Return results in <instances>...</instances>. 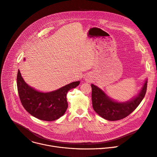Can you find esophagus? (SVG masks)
I'll return each mask as SVG.
<instances>
[{"label":"esophagus","instance_id":"1","mask_svg":"<svg viewBox=\"0 0 157 157\" xmlns=\"http://www.w3.org/2000/svg\"><path fill=\"white\" fill-rule=\"evenodd\" d=\"M87 79H88V77H86V78L85 79H86V80H87Z\"/></svg>","mask_w":157,"mask_h":157}]
</instances>
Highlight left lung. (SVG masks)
<instances>
[{
    "instance_id": "obj_1",
    "label": "left lung",
    "mask_w": 157,
    "mask_h": 157,
    "mask_svg": "<svg viewBox=\"0 0 157 157\" xmlns=\"http://www.w3.org/2000/svg\"><path fill=\"white\" fill-rule=\"evenodd\" d=\"M146 80L138 95L128 101L119 102L110 98L98 86L91 84L92 105L97 113L108 121L122 119L131 113L144 98L147 88Z\"/></svg>"
}]
</instances>
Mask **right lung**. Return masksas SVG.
<instances>
[{
    "label": "right lung",
    "instance_id": "right-lung-1",
    "mask_svg": "<svg viewBox=\"0 0 157 157\" xmlns=\"http://www.w3.org/2000/svg\"><path fill=\"white\" fill-rule=\"evenodd\" d=\"M79 83V81H75L55 91L44 93L29 86L19 70L17 76V91L23 106L31 116L45 121H53L63 116L68 107L67 93Z\"/></svg>",
    "mask_w": 157,
    "mask_h": 157
}]
</instances>
